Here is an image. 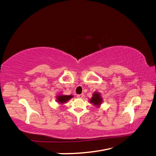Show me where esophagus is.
<instances>
[{
  "label": "esophagus",
  "instance_id": "esophagus-1",
  "mask_svg": "<svg viewBox=\"0 0 156 156\" xmlns=\"http://www.w3.org/2000/svg\"><path fill=\"white\" fill-rule=\"evenodd\" d=\"M84 96V94H78V95L77 96V97L78 98H83Z\"/></svg>",
  "mask_w": 156,
  "mask_h": 156
}]
</instances>
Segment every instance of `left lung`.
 Instances as JSON below:
<instances>
[{
    "mask_svg": "<svg viewBox=\"0 0 156 156\" xmlns=\"http://www.w3.org/2000/svg\"><path fill=\"white\" fill-rule=\"evenodd\" d=\"M103 100L101 96V94L98 92H94L92 94V97L90 100H89V101L96 107H100L103 103Z\"/></svg>",
    "mask_w": 156,
    "mask_h": 156,
    "instance_id": "left-lung-1",
    "label": "left lung"
}]
</instances>
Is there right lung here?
<instances>
[{"mask_svg":"<svg viewBox=\"0 0 156 156\" xmlns=\"http://www.w3.org/2000/svg\"><path fill=\"white\" fill-rule=\"evenodd\" d=\"M73 98V95H63V94H59L56 96V102L58 103V104H62V103H66L70 99Z\"/></svg>","mask_w":156,"mask_h":156,"instance_id":"right-lung-1","label":"right lung"}]
</instances>
